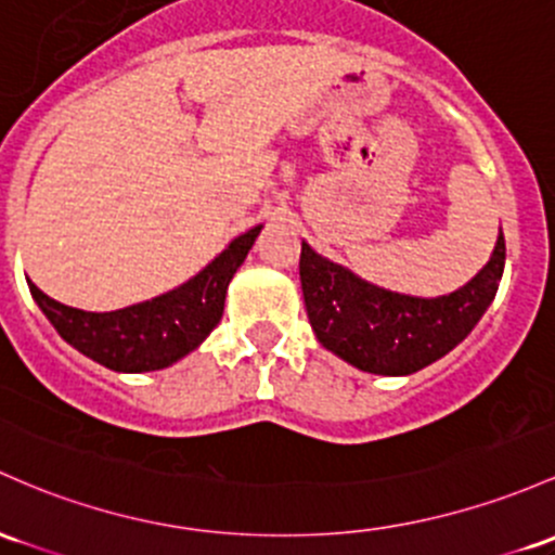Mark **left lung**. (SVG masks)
<instances>
[{"label": "left lung", "instance_id": "left-lung-1", "mask_svg": "<svg viewBox=\"0 0 555 555\" xmlns=\"http://www.w3.org/2000/svg\"><path fill=\"white\" fill-rule=\"evenodd\" d=\"M505 242L466 287L424 300L387 292L302 242L300 284L319 343L369 374L405 376L440 361L482 319L503 276Z\"/></svg>", "mask_w": 555, "mask_h": 555}]
</instances>
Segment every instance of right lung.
<instances>
[{"label":"right lung","instance_id":"1","mask_svg":"<svg viewBox=\"0 0 555 555\" xmlns=\"http://www.w3.org/2000/svg\"><path fill=\"white\" fill-rule=\"evenodd\" d=\"M258 234L260 227L236 236L184 287L113 313H89L63 306L34 282H28V287L60 337L91 361L129 374L166 369L192 352L221 321L231 276L245 263Z\"/></svg>","mask_w":555,"mask_h":555}]
</instances>
